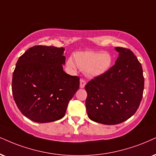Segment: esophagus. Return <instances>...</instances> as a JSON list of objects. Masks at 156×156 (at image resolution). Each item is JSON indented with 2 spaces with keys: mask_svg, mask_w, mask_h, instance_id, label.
Here are the masks:
<instances>
[{
  "mask_svg": "<svg viewBox=\"0 0 156 156\" xmlns=\"http://www.w3.org/2000/svg\"><path fill=\"white\" fill-rule=\"evenodd\" d=\"M85 84H86L85 80H84L83 79H81V80H80V88H84V86H85Z\"/></svg>",
  "mask_w": 156,
  "mask_h": 156,
  "instance_id": "34e87169",
  "label": "esophagus"
}]
</instances>
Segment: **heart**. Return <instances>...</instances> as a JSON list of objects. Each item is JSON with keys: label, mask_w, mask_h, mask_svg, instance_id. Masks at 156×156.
I'll return each instance as SVG.
<instances>
[{"label": "heart", "mask_w": 156, "mask_h": 156, "mask_svg": "<svg viewBox=\"0 0 156 156\" xmlns=\"http://www.w3.org/2000/svg\"><path fill=\"white\" fill-rule=\"evenodd\" d=\"M74 57L75 62L72 58H69L67 60L68 68L74 71L77 66L90 78L97 77L105 74L112 63V57L108 52L82 51L75 53Z\"/></svg>", "instance_id": "obj_1"}]
</instances>
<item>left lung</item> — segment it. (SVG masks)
<instances>
[{"mask_svg": "<svg viewBox=\"0 0 156 156\" xmlns=\"http://www.w3.org/2000/svg\"><path fill=\"white\" fill-rule=\"evenodd\" d=\"M115 50L119 53L115 64L85 85L88 117L106 125L120 124L133 116L144 90L143 68L133 52L120 47Z\"/></svg>", "mask_w": 156, "mask_h": 156, "instance_id": "obj_1", "label": "left lung"}]
</instances>
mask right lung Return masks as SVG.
Wrapping results in <instances>:
<instances>
[{"instance_id":"right-lung-1","label":"right lung","mask_w":156,"mask_h":156,"mask_svg":"<svg viewBox=\"0 0 156 156\" xmlns=\"http://www.w3.org/2000/svg\"><path fill=\"white\" fill-rule=\"evenodd\" d=\"M64 50L33 46L17 61L12 78L13 99L22 114L34 122L63 118L80 87V77L63 70Z\"/></svg>"}]
</instances>
